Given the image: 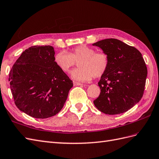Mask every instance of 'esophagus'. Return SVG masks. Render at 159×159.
I'll list each match as a JSON object with an SVG mask.
<instances>
[{
    "label": "esophagus",
    "instance_id": "obj_1",
    "mask_svg": "<svg viewBox=\"0 0 159 159\" xmlns=\"http://www.w3.org/2000/svg\"><path fill=\"white\" fill-rule=\"evenodd\" d=\"M73 84H74L75 86H81V85H83L82 83H80L79 82H76V81H73Z\"/></svg>",
    "mask_w": 159,
    "mask_h": 159
}]
</instances>
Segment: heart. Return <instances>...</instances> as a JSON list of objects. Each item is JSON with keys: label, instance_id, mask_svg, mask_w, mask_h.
Segmentation results:
<instances>
[{"label": "heart", "instance_id": "heart-1", "mask_svg": "<svg viewBox=\"0 0 159 159\" xmlns=\"http://www.w3.org/2000/svg\"><path fill=\"white\" fill-rule=\"evenodd\" d=\"M95 50L85 45L72 48L68 53L61 51L56 53L54 60L56 65L64 72H70L72 68L79 63V68L73 70L71 76L80 81H89L102 76L107 70L109 59L103 52Z\"/></svg>", "mask_w": 159, "mask_h": 159}]
</instances>
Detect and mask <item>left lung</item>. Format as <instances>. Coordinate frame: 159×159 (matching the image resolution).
Wrapping results in <instances>:
<instances>
[{"instance_id": "8db88e82", "label": "left lung", "mask_w": 159, "mask_h": 159, "mask_svg": "<svg viewBox=\"0 0 159 159\" xmlns=\"http://www.w3.org/2000/svg\"><path fill=\"white\" fill-rule=\"evenodd\" d=\"M93 46L102 49L109 59L107 70L98 83L101 93L94 105L105 114L127 111L144 94L147 68L142 54L117 39H103Z\"/></svg>"}]
</instances>
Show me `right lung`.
<instances>
[{
    "instance_id": "1",
    "label": "right lung",
    "mask_w": 159,
    "mask_h": 159,
    "mask_svg": "<svg viewBox=\"0 0 159 159\" xmlns=\"http://www.w3.org/2000/svg\"><path fill=\"white\" fill-rule=\"evenodd\" d=\"M51 46L25 50L9 72V80L17 108L35 118L45 119L62 109L72 81L56 66Z\"/></svg>"
}]
</instances>
